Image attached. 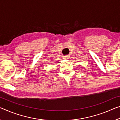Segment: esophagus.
<instances>
[{
	"instance_id": "obj_1",
	"label": "esophagus",
	"mask_w": 120,
	"mask_h": 120,
	"mask_svg": "<svg viewBox=\"0 0 120 120\" xmlns=\"http://www.w3.org/2000/svg\"><path fill=\"white\" fill-rule=\"evenodd\" d=\"M70 55H66V56H64L63 57V58L64 60H69V59H70Z\"/></svg>"
}]
</instances>
